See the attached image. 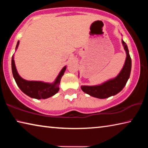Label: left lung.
I'll return each mask as SVG.
<instances>
[{"instance_id": "8db88e82", "label": "left lung", "mask_w": 148, "mask_h": 148, "mask_svg": "<svg viewBox=\"0 0 148 148\" xmlns=\"http://www.w3.org/2000/svg\"><path fill=\"white\" fill-rule=\"evenodd\" d=\"M124 49L126 51L127 58L123 69L114 79H110L100 86L81 87L84 92L99 99H106L118 93L126 85L129 78L131 71V58L129 53L128 47L125 42L122 40Z\"/></svg>"}]
</instances>
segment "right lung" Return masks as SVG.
Masks as SVG:
<instances>
[{
  "label": "right lung",
  "instance_id": "right-lung-1",
  "mask_svg": "<svg viewBox=\"0 0 148 148\" xmlns=\"http://www.w3.org/2000/svg\"><path fill=\"white\" fill-rule=\"evenodd\" d=\"M19 45V41L17 42L16 49ZM66 66H64L60 72L59 74L53 84L44 83L42 82L35 81H27L19 76L17 72L15 66L14 57L12 58V74L15 80L19 89L23 91L25 94L28 95L31 98L36 99H45L52 97L59 91V88L58 86L61 82L62 76H63Z\"/></svg>",
  "mask_w": 148,
  "mask_h": 148
}]
</instances>
